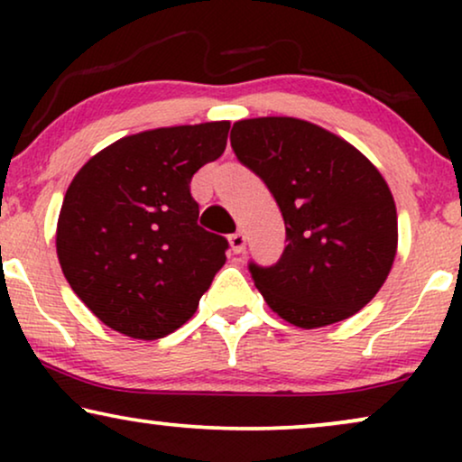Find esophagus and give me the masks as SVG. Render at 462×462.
Masks as SVG:
<instances>
[{
  "label": "esophagus",
  "mask_w": 462,
  "mask_h": 462,
  "mask_svg": "<svg viewBox=\"0 0 462 462\" xmlns=\"http://www.w3.org/2000/svg\"><path fill=\"white\" fill-rule=\"evenodd\" d=\"M229 244H231V250L236 252V254H242L245 250V236L242 231H236L233 236H229Z\"/></svg>",
  "instance_id": "obj_1"
}]
</instances>
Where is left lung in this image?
<instances>
[{
    "instance_id": "obj_1",
    "label": "left lung",
    "mask_w": 462,
    "mask_h": 462,
    "mask_svg": "<svg viewBox=\"0 0 462 462\" xmlns=\"http://www.w3.org/2000/svg\"><path fill=\"white\" fill-rule=\"evenodd\" d=\"M231 147L264 180L286 223L280 261L250 264L273 313L311 330L368 305L397 252L395 201L374 163L345 138L299 117L236 122Z\"/></svg>"
}]
</instances>
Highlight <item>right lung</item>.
Here are the masks:
<instances>
[{
  "mask_svg": "<svg viewBox=\"0 0 462 462\" xmlns=\"http://www.w3.org/2000/svg\"><path fill=\"white\" fill-rule=\"evenodd\" d=\"M229 128L206 122L138 132L75 174L56 254L73 292L111 330L155 340L198 311L229 244L198 225L189 182L223 155Z\"/></svg>",
  "mask_w": 462,
  "mask_h": 462,
  "instance_id": "1",
  "label": "right lung"
}]
</instances>
